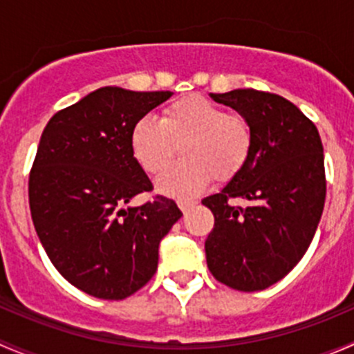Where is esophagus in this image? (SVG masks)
Masks as SVG:
<instances>
[{"mask_svg":"<svg viewBox=\"0 0 354 354\" xmlns=\"http://www.w3.org/2000/svg\"><path fill=\"white\" fill-rule=\"evenodd\" d=\"M178 205H180V209L183 210V214H187V212H190L195 205H197V202H194V200H180V202H178Z\"/></svg>","mask_w":354,"mask_h":354,"instance_id":"34e87169","label":"esophagus"}]
</instances>
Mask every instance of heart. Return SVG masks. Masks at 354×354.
I'll list each match as a JSON object with an SVG mask.
<instances>
[{
    "label": "heart",
    "mask_w": 354,
    "mask_h": 354,
    "mask_svg": "<svg viewBox=\"0 0 354 354\" xmlns=\"http://www.w3.org/2000/svg\"><path fill=\"white\" fill-rule=\"evenodd\" d=\"M176 145L181 160L160 174L157 188L169 197L190 198L212 176L227 181L245 169L253 154L255 131L243 114L192 94L167 104L160 120H138L130 135L135 160L149 174L160 173L171 162Z\"/></svg>",
    "instance_id": "b5f03b06"
}]
</instances>
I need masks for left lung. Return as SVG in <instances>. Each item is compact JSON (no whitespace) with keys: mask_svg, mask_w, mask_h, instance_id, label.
I'll use <instances>...</instances> for the list:
<instances>
[{"mask_svg":"<svg viewBox=\"0 0 354 354\" xmlns=\"http://www.w3.org/2000/svg\"><path fill=\"white\" fill-rule=\"evenodd\" d=\"M248 118L255 145L248 164L202 203L214 214L207 267L238 291H262L283 279L315 236L326 202L319 130L292 102L270 92L236 88L210 94ZM243 198L246 207L230 203Z\"/></svg>","mask_w":354,"mask_h":354,"instance_id":"left-lung-1","label":"left lung"}]
</instances>
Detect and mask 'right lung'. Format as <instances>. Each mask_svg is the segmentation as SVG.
Wrapping results in <instances>:
<instances>
[{
  "label": "right lung",
  "mask_w": 354,
  "mask_h": 354,
  "mask_svg": "<svg viewBox=\"0 0 354 354\" xmlns=\"http://www.w3.org/2000/svg\"><path fill=\"white\" fill-rule=\"evenodd\" d=\"M173 95L101 87L58 111L42 131L28 176V205L53 266L70 284L124 299L157 270L159 243L183 214L156 195L128 207L152 183L135 160V123Z\"/></svg>",
  "instance_id": "right-lung-1"
}]
</instances>
